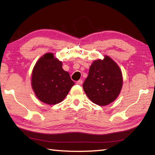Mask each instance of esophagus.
Here are the masks:
<instances>
[{"mask_svg": "<svg viewBox=\"0 0 155 155\" xmlns=\"http://www.w3.org/2000/svg\"><path fill=\"white\" fill-rule=\"evenodd\" d=\"M82 83H83V81H82V80H78V81H77V85H82Z\"/></svg>", "mask_w": 155, "mask_h": 155, "instance_id": "34e87169", "label": "esophagus"}]
</instances>
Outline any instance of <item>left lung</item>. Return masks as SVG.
I'll list each match as a JSON object with an SVG mask.
<instances>
[{"label": "left lung", "mask_w": 155, "mask_h": 155, "mask_svg": "<svg viewBox=\"0 0 155 155\" xmlns=\"http://www.w3.org/2000/svg\"><path fill=\"white\" fill-rule=\"evenodd\" d=\"M122 83L121 70L114 60L106 55L103 60L92 63L83 87L92 103L105 106L117 98Z\"/></svg>", "instance_id": "1"}]
</instances>
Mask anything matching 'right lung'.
I'll return each instance as SVG.
<instances>
[{
  "label": "right lung",
  "instance_id": "1",
  "mask_svg": "<svg viewBox=\"0 0 155 155\" xmlns=\"http://www.w3.org/2000/svg\"><path fill=\"white\" fill-rule=\"evenodd\" d=\"M31 85L40 101L56 104L66 97L74 82L62 68V62L54 58L52 53H46L33 68Z\"/></svg>",
  "mask_w": 155,
  "mask_h": 155
}]
</instances>
